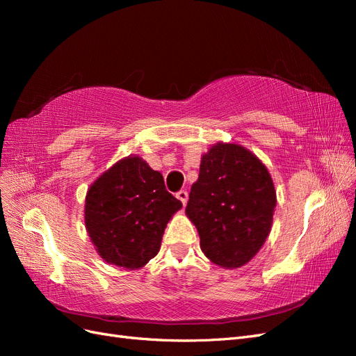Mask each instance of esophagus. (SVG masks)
<instances>
[{
	"label": "esophagus",
	"instance_id": "1",
	"mask_svg": "<svg viewBox=\"0 0 356 356\" xmlns=\"http://www.w3.org/2000/svg\"><path fill=\"white\" fill-rule=\"evenodd\" d=\"M177 197L182 202V204H184V207H186V204H187V200H188V193L186 191V190H179L178 193H177Z\"/></svg>",
	"mask_w": 356,
	"mask_h": 356
}]
</instances>
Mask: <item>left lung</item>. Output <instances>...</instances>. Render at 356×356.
Wrapping results in <instances>:
<instances>
[{"label":"left lung","instance_id":"left-lung-1","mask_svg":"<svg viewBox=\"0 0 356 356\" xmlns=\"http://www.w3.org/2000/svg\"><path fill=\"white\" fill-rule=\"evenodd\" d=\"M276 191L267 168L236 144H217L200 161L186 208L203 254L236 268L260 251L270 233Z\"/></svg>","mask_w":356,"mask_h":356}]
</instances>
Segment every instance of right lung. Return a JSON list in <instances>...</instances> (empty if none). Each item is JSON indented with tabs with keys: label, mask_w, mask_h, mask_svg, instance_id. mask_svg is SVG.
<instances>
[{
	"label": "right lung",
	"mask_w": 356,
	"mask_h": 356,
	"mask_svg": "<svg viewBox=\"0 0 356 356\" xmlns=\"http://www.w3.org/2000/svg\"><path fill=\"white\" fill-rule=\"evenodd\" d=\"M181 207L160 172L141 157H126L90 186L86 229L106 263L134 270L157 255L166 224Z\"/></svg>",
	"instance_id": "add662e5"
}]
</instances>
